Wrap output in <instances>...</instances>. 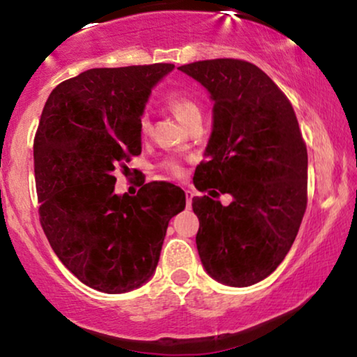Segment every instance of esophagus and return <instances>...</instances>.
Returning <instances> with one entry per match:
<instances>
[{
  "instance_id": "esophagus-1",
  "label": "esophagus",
  "mask_w": 357,
  "mask_h": 357,
  "mask_svg": "<svg viewBox=\"0 0 357 357\" xmlns=\"http://www.w3.org/2000/svg\"><path fill=\"white\" fill-rule=\"evenodd\" d=\"M185 198H187V206H192V198H193V190H185Z\"/></svg>"
}]
</instances>
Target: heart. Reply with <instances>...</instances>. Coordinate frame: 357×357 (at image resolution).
Listing matches in <instances>:
<instances>
[{"label": "heart", "mask_w": 357, "mask_h": 357, "mask_svg": "<svg viewBox=\"0 0 357 357\" xmlns=\"http://www.w3.org/2000/svg\"><path fill=\"white\" fill-rule=\"evenodd\" d=\"M165 104L172 114L177 116V119L182 121L183 125H188L190 121H193L195 119H202V109H199L198 102L193 99L188 92L185 91H170L167 96H165ZM149 116L143 114L139 119V130L141 133H148L149 131ZM162 170H165L169 175L172 177H183V165L180 164V160L177 159H167L160 164Z\"/></svg>", "instance_id": "1"}]
</instances>
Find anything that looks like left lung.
I'll return each instance as SVG.
<instances>
[{"label":"left lung","mask_w":357,"mask_h":357,"mask_svg":"<svg viewBox=\"0 0 357 357\" xmlns=\"http://www.w3.org/2000/svg\"><path fill=\"white\" fill-rule=\"evenodd\" d=\"M211 92L213 133L193 183L203 197L197 248L227 286L265 280L284 260L307 208V146L289 99L266 73L237 58L178 68ZM229 192L233 203L217 198Z\"/></svg>","instance_id":"1"}]
</instances>
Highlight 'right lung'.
<instances>
[{
  "mask_svg": "<svg viewBox=\"0 0 357 357\" xmlns=\"http://www.w3.org/2000/svg\"><path fill=\"white\" fill-rule=\"evenodd\" d=\"M172 63L94 68L52 91L33 138L40 226L63 265L107 294L135 289L158 266L169 221L185 208L177 185L154 180L136 197L115 174L141 154L139 119Z\"/></svg>",
  "mask_w": 357,
  "mask_h": 357,
  "instance_id": "obj_1",
  "label": "right lung"
}]
</instances>
